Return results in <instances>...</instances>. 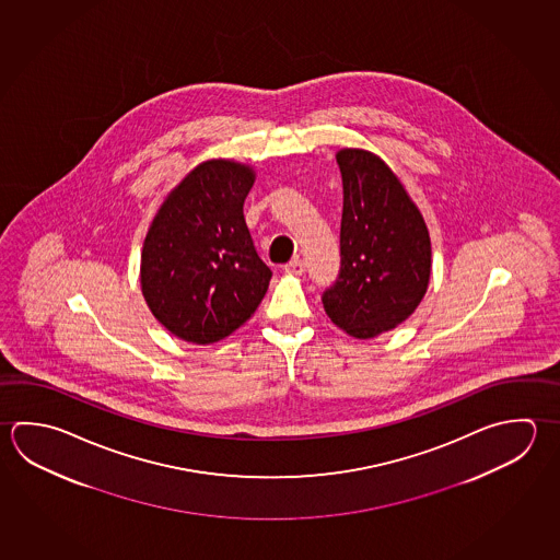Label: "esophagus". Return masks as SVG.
I'll return each instance as SVG.
<instances>
[{
    "instance_id": "obj_1",
    "label": "esophagus",
    "mask_w": 560,
    "mask_h": 560,
    "mask_svg": "<svg viewBox=\"0 0 560 560\" xmlns=\"http://www.w3.org/2000/svg\"><path fill=\"white\" fill-rule=\"evenodd\" d=\"M284 272L288 275H304L305 272V262L304 260H300V258H294V260H290L288 265H284Z\"/></svg>"
}]
</instances>
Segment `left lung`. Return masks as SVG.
<instances>
[{
  "instance_id": "obj_1",
  "label": "left lung",
  "mask_w": 560,
  "mask_h": 560,
  "mask_svg": "<svg viewBox=\"0 0 560 560\" xmlns=\"http://www.w3.org/2000/svg\"><path fill=\"white\" fill-rule=\"evenodd\" d=\"M339 275L324 290L327 316L349 336H378L402 324L430 280V236L417 205L375 153L341 150Z\"/></svg>"
}]
</instances>
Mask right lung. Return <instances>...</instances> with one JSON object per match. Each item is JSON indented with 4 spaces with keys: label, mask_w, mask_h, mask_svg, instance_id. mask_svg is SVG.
Segmentation results:
<instances>
[{
    "label": "right lung",
    "mask_w": 560,
    "mask_h": 560,
    "mask_svg": "<svg viewBox=\"0 0 560 560\" xmlns=\"http://www.w3.org/2000/svg\"><path fill=\"white\" fill-rule=\"evenodd\" d=\"M255 173L241 163L197 165L155 214L142 250V292L173 336L214 343L262 302L272 270L256 253L243 205Z\"/></svg>",
    "instance_id": "1"
}]
</instances>
